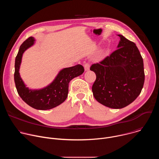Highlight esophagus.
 Segmentation results:
<instances>
[{
    "mask_svg": "<svg viewBox=\"0 0 159 159\" xmlns=\"http://www.w3.org/2000/svg\"><path fill=\"white\" fill-rule=\"evenodd\" d=\"M84 66V69H85V71H88L90 69V65L88 63H85Z\"/></svg>",
    "mask_w": 159,
    "mask_h": 159,
    "instance_id": "obj_1",
    "label": "esophagus"
}]
</instances>
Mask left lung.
<instances>
[{
	"mask_svg": "<svg viewBox=\"0 0 159 159\" xmlns=\"http://www.w3.org/2000/svg\"><path fill=\"white\" fill-rule=\"evenodd\" d=\"M118 49L102 61L91 65L96 75L92 90L101 104L121 109L133 102L143 87V61L136 44L123 35Z\"/></svg>",
	"mask_w": 159,
	"mask_h": 159,
	"instance_id": "8db88e82",
	"label": "left lung"
}]
</instances>
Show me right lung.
I'll return each instance as SVG.
<instances>
[{
    "mask_svg": "<svg viewBox=\"0 0 159 159\" xmlns=\"http://www.w3.org/2000/svg\"><path fill=\"white\" fill-rule=\"evenodd\" d=\"M35 39L30 37L19 48L15 60L14 82L18 94L27 104L38 110H47L63 102L69 93V84L74 78L83 74L84 69L79 64L61 70L53 81L43 89H30L26 87L19 74L22 55L34 44Z\"/></svg>",
    "mask_w": 159,
    "mask_h": 159,
    "instance_id": "right-lung-1",
    "label": "right lung"
}]
</instances>
